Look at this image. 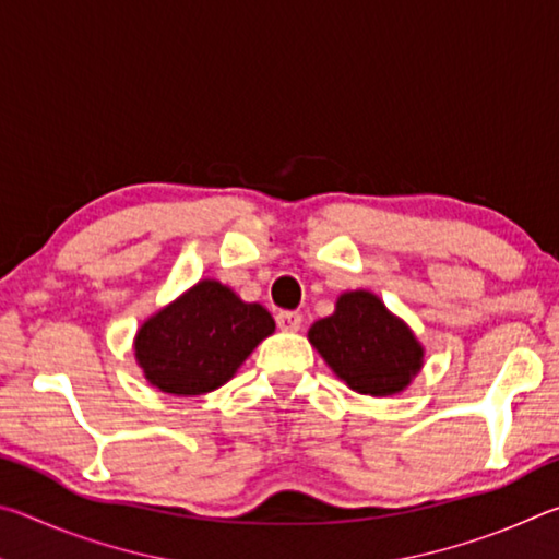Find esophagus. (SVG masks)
I'll use <instances>...</instances> for the list:
<instances>
[{
	"instance_id": "obj_1",
	"label": "esophagus",
	"mask_w": 559,
	"mask_h": 559,
	"mask_svg": "<svg viewBox=\"0 0 559 559\" xmlns=\"http://www.w3.org/2000/svg\"><path fill=\"white\" fill-rule=\"evenodd\" d=\"M276 320L283 333H298L302 325V318L298 313H293V310H283V313L276 316Z\"/></svg>"
}]
</instances>
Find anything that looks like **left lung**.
Instances as JSON below:
<instances>
[{"label":"left lung","instance_id":"obj_1","mask_svg":"<svg viewBox=\"0 0 559 559\" xmlns=\"http://www.w3.org/2000/svg\"><path fill=\"white\" fill-rule=\"evenodd\" d=\"M308 340L357 394H400L424 367V345L414 330L365 288L340 293L335 313L316 320Z\"/></svg>","mask_w":559,"mask_h":559}]
</instances>
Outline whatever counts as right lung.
<instances>
[{"instance_id": "1", "label": "right lung", "mask_w": 559, "mask_h": 559, "mask_svg": "<svg viewBox=\"0 0 559 559\" xmlns=\"http://www.w3.org/2000/svg\"><path fill=\"white\" fill-rule=\"evenodd\" d=\"M276 323L261 302H246L214 278H204L138 328L135 362L145 380L173 396L219 390Z\"/></svg>"}]
</instances>
